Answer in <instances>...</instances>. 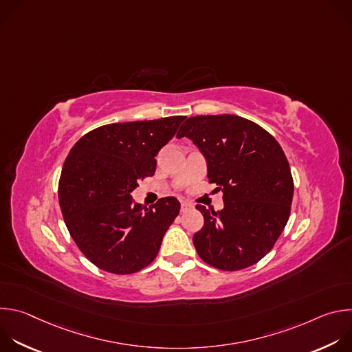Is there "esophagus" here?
I'll use <instances>...</instances> for the list:
<instances>
[{"instance_id":"1","label":"esophagus","mask_w":352,"mask_h":352,"mask_svg":"<svg viewBox=\"0 0 352 352\" xmlns=\"http://www.w3.org/2000/svg\"><path fill=\"white\" fill-rule=\"evenodd\" d=\"M192 206H190V204H188V202H182L181 204V213H185L186 210H189Z\"/></svg>"}]
</instances>
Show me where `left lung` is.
<instances>
[{
    "mask_svg": "<svg viewBox=\"0 0 352 352\" xmlns=\"http://www.w3.org/2000/svg\"><path fill=\"white\" fill-rule=\"evenodd\" d=\"M186 136L208 163V178L223 192L224 208L196 205L205 224L193 235L197 255L221 270L259 262L283 232L294 182L278 142L258 124L232 114L189 117L177 138Z\"/></svg>",
    "mask_w": 352,
    "mask_h": 352,
    "instance_id": "8db88e82",
    "label": "left lung"
}]
</instances>
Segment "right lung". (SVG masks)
<instances>
[{
  "label": "right lung",
  "instance_id": "1",
  "mask_svg": "<svg viewBox=\"0 0 352 352\" xmlns=\"http://www.w3.org/2000/svg\"><path fill=\"white\" fill-rule=\"evenodd\" d=\"M186 117L109 124L82 136L64 163L58 200L67 228L97 267L131 274L152 263L179 213L174 196L136 204L138 181L156 171V156Z\"/></svg>",
  "mask_w": 352,
  "mask_h": 352
}]
</instances>
